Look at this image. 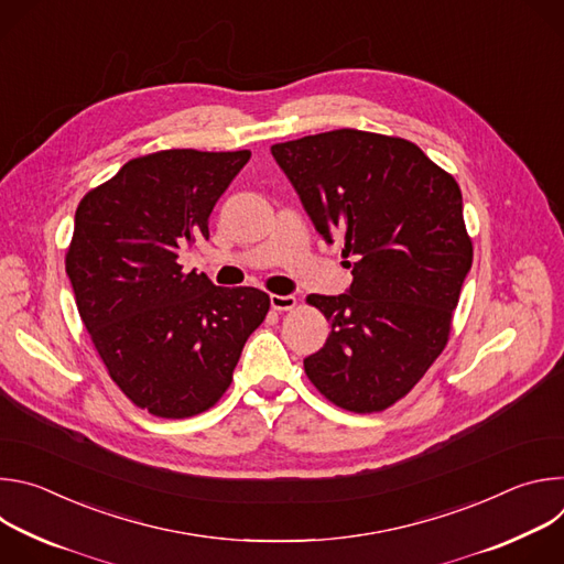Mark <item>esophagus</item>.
Here are the masks:
<instances>
[{
  "mask_svg": "<svg viewBox=\"0 0 564 564\" xmlns=\"http://www.w3.org/2000/svg\"><path fill=\"white\" fill-rule=\"evenodd\" d=\"M270 305H272V310H276V312H288V310H292L294 305H296V299L294 296H281V294H272L270 296Z\"/></svg>",
  "mask_w": 564,
  "mask_h": 564,
  "instance_id": "obj_1",
  "label": "esophagus"
}]
</instances>
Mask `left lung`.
<instances>
[{"instance_id":"1","label":"left lung","mask_w":564,"mask_h":564,"mask_svg":"<svg viewBox=\"0 0 564 564\" xmlns=\"http://www.w3.org/2000/svg\"><path fill=\"white\" fill-rule=\"evenodd\" d=\"M307 216L352 259L346 294L305 301L330 324L303 359L312 386L350 413L406 397L448 344L473 263L455 178L411 140L337 129L272 144Z\"/></svg>"}]
</instances>
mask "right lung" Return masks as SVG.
I'll return each instance as SVG.
<instances>
[{"label":"right lung","mask_w":564,"mask_h":564,"mask_svg":"<svg viewBox=\"0 0 564 564\" xmlns=\"http://www.w3.org/2000/svg\"><path fill=\"white\" fill-rule=\"evenodd\" d=\"M252 151L165 149L129 160L75 209L66 274L116 386L155 417L209 411L231 383L270 296L183 272L209 214Z\"/></svg>","instance_id":"1"}]
</instances>
